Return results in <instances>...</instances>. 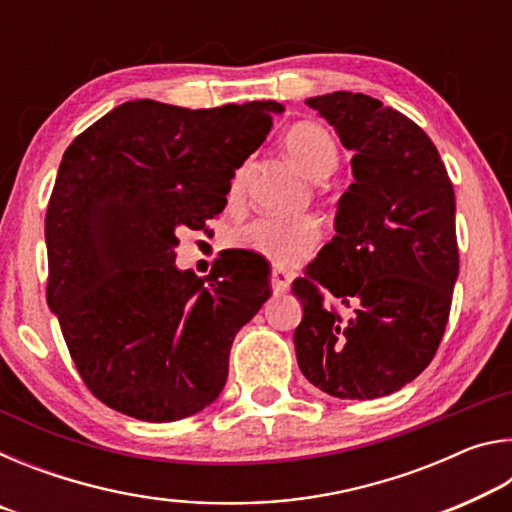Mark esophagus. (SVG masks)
I'll use <instances>...</instances> for the list:
<instances>
[{
	"mask_svg": "<svg viewBox=\"0 0 512 512\" xmlns=\"http://www.w3.org/2000/svg\"><path fill=\"white\" fill-rule=\"evenodd\" d=\"M271 287H273V293L289 291V287H291V275H289L287 271H282V268H273V273H271Z\"/></svg>",
	"mask_w": 512,
	"mask_h": 512,
	"instance_id": "1",
	"label": "esophagus"
}]
</instances>
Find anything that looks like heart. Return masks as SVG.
I'll return each instance as SVG.
<instances>
[{
  "label": "heart",
  "instance_id": "heart-1",
  "mask_svg": "<svg viewBox=\"0 0 512 512\" xmlns=\"http://www.w3.org/2000/svg\"><path fill=\"white\" fill-rule=\"evenodd\" d=\"M284 149L289 158L307 173L309 178L323 180L339 164V146L332 133L314 121H298L284 135ZM246 185V167L235 171L230 180V198L237 201ZM320 241V223L314 216H296V219H275V216H259V219L241 225L232 232V244L266 259L280 268L293 264L314 253Z\"/></svg>",
  "mask_w": 512,
  "mask_h": 512
}]
</instances>
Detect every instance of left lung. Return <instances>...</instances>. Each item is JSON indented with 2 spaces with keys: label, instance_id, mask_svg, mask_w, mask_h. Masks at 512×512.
Listing matches in <instances>:
<instances>
[{
  "label": "left lung",
  "instance_id": "8db88e82",
  "mask_svg": "<svg viewBox=\"0 0 512 512\" xmlns=\"http://www.w3.org/2000/svg\"><path fill=\"white\" fill-rule=\"evenodd\" d=\"M307 106L354 153V183L334 239L293 282L305 309L298 366L327 395L375 400L418 377L445 334L458 277L454 187L429 135L402 112L361 92Z\"/></svg>",
  "mask_w": 512,
  "mask_h": 512
}]
</instances>
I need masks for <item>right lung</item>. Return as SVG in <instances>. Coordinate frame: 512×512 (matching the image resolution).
<instances>
[{"instance_id": "right-lung-1", "label": "right lung", "mask_w": 512, "mask_h": 512, "mask_svg": "<svg viewBox=\"0 0 512 512\" xmlns=\"http://www.w3.org/2000/svg\"><path fill=\"white\" fill-rule=\"evenodd\" d=\"M277 101L189 110L137 99L67 146L45 216L47 302L85 386L146 422L210 406L235 334L271 298L268 273L216 259L176 268V232L223 212L235 169L266 140Z\"/></svg>"}]
</instances>
